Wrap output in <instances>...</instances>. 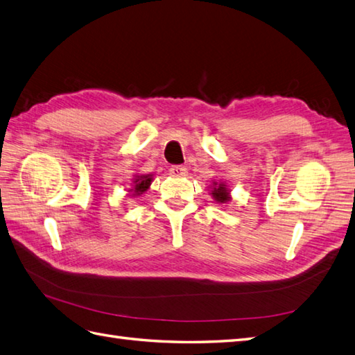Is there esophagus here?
I'll return each mask as SVG.
<instances>
[{
	"label": "esophagus",
	"instance_id": "34e87169",
	"mask_svg": "<svg viewBox=\"0 0 355 355\" xmlns=\"http://www.w3.org/2000/svg\"><path fill=\"white\" fill-rule=\"evenodd\" d=\"M169 174H171L172 177H177V178L186 177V175H187V169H186L184 166H172V168L169 169Z\"/></svg>",
	"mask_w": 355,
	"mask_h": 355
}]
</instances>
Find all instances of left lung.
Returning a JSON list of instances; mask_svg holds the SVG:
<instances>
[{"mask_svg":"<svg viewBox=\"0 0 355 355\" xmlns=\"http://www.w3.org/2000/svg\"><path fill=\"white\" fill-rule=\"evenodd\" d=\"M211 196L220 204H224L227 201H230V195L224 183H213V191H211Z\"/></svg>","mask_w":355,"mask_h":355,"instance_id":"left-lung-1","label":"left lung"}]
</instances>
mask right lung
<instances>
[{
  "label": "right lung",
  "instance_id": "right-lung-1",
  "mask_svg": "<svg viewBox=\"0 0 355 355\" xmlns=\"http://www.w3.org/2000/svg\"><path fill=\"white\" fill-rule=\"evenodd\" d=\"M153 177L151 175H139L135 178V187L130 189V192H135L133 195H140L145 191H148V187L151 186Z\"/></svg>",
  "mask_w": 355,
  "mask_h": 355
}]
</instances>
